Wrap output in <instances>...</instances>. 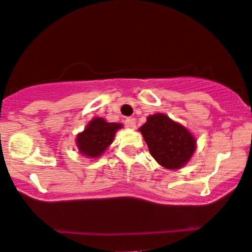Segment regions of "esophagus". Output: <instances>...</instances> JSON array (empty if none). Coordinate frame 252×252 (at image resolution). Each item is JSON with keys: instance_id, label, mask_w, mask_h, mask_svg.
I'll use <instances>...</instances> for the list:
<instances>
[{"instance_id": "obj_1", "label": "esophagus", "mask_w": 252, "mask_h": 252, "mask_svg": "<svg viewBox=\"0 0 252 252\" xmlns=\"http://www.w3.org/2000/svg\"><path fill=\"white\" fill-rule=\"evenodd\" d=\"M124 126H126V128L134 129L135 126H136V121H135V118L128 117L126 121H124Z\"/></svg>"}]
</instances>
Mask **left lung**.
I'll return each instance as SVG.
<instances>
[{
	"mask_svg": "<svg viewBox=\"0 0 252 252\" xmlns=\"http://www.w3.org/2000/svg\"><path fill=\"white\" fill-rule=\"evenodd\" d=\"M140 131L152 157L166 168H181L195 152L192 135L162 113L149 116Z\"/></svg>",
	"mask_w": 252,
	"mask_h": 252,
	"instance_id": "8db88e82",
	"label": "left lung"
}]
</instances>
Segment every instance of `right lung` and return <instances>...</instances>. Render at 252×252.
Wrapping results in <instances>:
<instances>
[{
    "label": "right lung",
    "instance_id": "obj_1",
    "mask_svg": "<svg viewBox=\"0 0 252 252\" xmlns=\"http://www.w3.org/2000/svg\"><path fill=\"white\" fill-rule=\"evenodd\" d=\"M120 128H122L120 123H107L103 118L92 120L87 128L77 135L76 145L80 153L91 158L101 156L112 143L115 132Z\"/></svg>",
    "mask_w": 252,
    "mask_h": 252
}]
</instances>
